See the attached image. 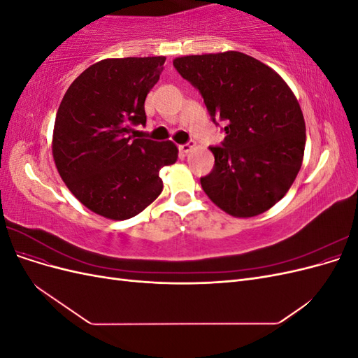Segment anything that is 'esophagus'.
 Listing matches in <instances>:
<instances>
[{"label":"esophagus","mask_w":358,"mask_h":358,"mask_svg":"<svg viewBox=\"0 0 358 358\" xmlns=\"http://www.w3.org/2000/svg\"><path fill=\"white\" fill-rule=\"evenodd\" d=\"M194 146H196V143H194L192 140H189V142L185 143V145H179V152H180V154H188Z\"/></svg>","instance_id":"obj_1"}]
</instances>
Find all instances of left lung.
I'll use <instances>...</instances> for the list:
<instances>
[{
  "label": "left lung",
  "mask_w": 358,
  "mask_h": 358,
  "mask_svg": "<svg viewBox=\"0 0 358 358\" xmlns=\"http://www.w3.org/2000/svg\"><path fill=\"white\" fill-rule=\"evenodd\" d=\"M173 66L201 94L215 125L224 122L215 166L200 178L224 212L249 218L268 210L294 182L306 127L299 101L280 76L241 52L182 57Z\"/></svg>",
  "instance_id": "8db88e82"
}]
</instances>
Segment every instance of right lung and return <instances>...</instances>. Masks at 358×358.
I'll return each mask as SVG.
<instances>
[{
  "label": "right lung",
  "instance_id": "add662e5",
  "mask_svg": "<svg viewBox=\"0 0 358 358\" xmlns=\"http://www.w3.org/2000/svg\"><path fill=\"white\" fill-rule=\"evenodd\" d=\"M164 57L112 58L86 69L59 104L52 152L62 180L90 210L128 220L162 191L159 170L175 164L178 148L131 136L146 125L145 100Z\"/></svg>",
  "mask_w": 358,
  "mask_h": 358
}]
</instances>
